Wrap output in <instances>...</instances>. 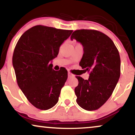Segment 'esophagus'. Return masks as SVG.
<instances>
[{"label": "esophagus", "mask_w": 135, "mask_h": 135, "mask_svg": "<svg viewBox=\"0 0 135 135\" xmlns=\"http://www.w3.org/2000/svg\"><path fill=\"white\" fill-rule=\"evenodd\" d=\"M68 77H69V78H70V77H73L74 76V75L73 74H72L71 73H70V72H68Z\"/></svg>", "instance_id": "34e87169"}]
</instances>
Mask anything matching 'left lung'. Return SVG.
Listing matches in <instances>:
<instances>
[{
  "instance_id": "8db88e82",
  "label": "left lung",
  "mask_w": 135,
  "mask_h": 135,
  "mask_svg": "<svg viewBox=\"0 0 135 135\" xmlns=\"http://www.w3.org/2000/svg\"><path fill=\"white\" fill-rule=\"evenodd\" d=\"M71 38H75L84 47V55L79 64L90 75L88 80L76 76L79 80L74 89L76 101L86 110L98 109L109 98L119 81V51L108 36L97 30H76Z\"/></svg>"
}]
</instances>
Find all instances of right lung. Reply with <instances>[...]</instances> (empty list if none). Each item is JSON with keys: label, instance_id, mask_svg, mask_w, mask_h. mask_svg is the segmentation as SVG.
Here are the masks:
<instances>
[{"label": "right lung", "instance_id": "1", "mask_svg": "<svg viewBox=\"0 0 135 135\" xmlns=\"http://www.w3.org/2000/svg\"><path fill=\"white\" fill-rule=\"evenodd\" d=\"M72 32L37 25L26 31L15 46L12 61L16 82L27 100L38 109H49L58 103L68 71L65 68L54 71L50 61Z\"/></svg>", "mask_w": 135, "mask_h": 135}]
</instances>
